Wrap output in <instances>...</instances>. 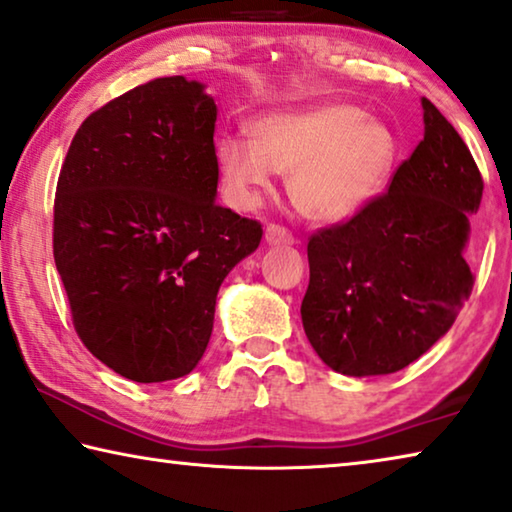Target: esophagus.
I'll use <instances>...</instances> for the list:
<instances>
[{
	"mask_svg": "<svg viewBox=\"0 0 512 512\" xmlns=\"http://www.w3.org/2000/svg\"><path fill=\"white\" fill-rule=\"evenodd\" d=\"M264 239H266V243H269V246H282V248L292 246V243H294V236L289 234L285 227H280V225H269V227H266Z\"/></svg>",
	"mask_w": 512,
	"mask_h": 512,
	"instance_id": "1",
	"label": "esophagus"
}]
</instances>
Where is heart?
Returning a JSON list of instances; mask_svg holds the SVG:
<instances>
[{"instance_id": "1", "label": "heart", "mask_w": 512, "mask_h": 512, "mask_svg": "<svg viewBox=\"0 0 512 512\" xmlns=\"http://www.w3.org/2000/svg\"><path fill=\"white\" fill-rule=\"evenodd\" d=\"M253 142L223 137L218 172L230 197L253 207L273 172L289 174V195L303 216L338 223L375 202L398 163V135L352 103L262 114L250 126Z\"/></svg>"}]
</instances>
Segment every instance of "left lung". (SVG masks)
I'll list each match as a JSON object with an SVG mask.
<instances>
[{
    "label": "left lung",
    "instance_id": "1",
    "mask_svg": "<svg viewBox=\"0 0 512 512\" xmlns=\"http://www.w3.org/2000/svg\"><path fill=\"white\" fill-rule=\"evenodd\" d=\"M421 105L425 135L386 195L308 241L303 329L340 375L407 368L448 333L474 287L464 250L483 179L451 121Z\"/></svg>",
    "mask_w": 512,
    "mask_h": 512
}]
</instances>
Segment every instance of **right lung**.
<instances>
[{
  "instance_id": "add662e5",
  "label": "right lung",
  "mask_w": 512,
  "mask_h": 512,
  "mask_svg": "<svg viewBox=\"0 0 512 512\" xmlns=\"http://www.w3.org/2000/svg\"><path fill=\"white\" fill-rule=\"evenodd\" d=\"M218 108L183 75L82 121L55 197V264L73 326L117 375L154 384L207 352L216 296L262 225L216 204Z\"/></svg>"
}]
</instances>
